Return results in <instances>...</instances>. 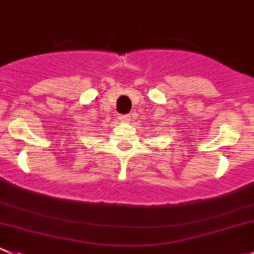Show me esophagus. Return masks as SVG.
<instances>
[{"label":"esophagus","instance_id":"obj_1","mask_svg":"<svg viewBox=\"0 0 254 254\" xmlns=\"http://www.w3.org/2000/svg\"><path fill=\"white\" fill-rule=\"evenodd\" d=\"M119 119L122 120V122H127V120H130V115H122Z\"/></svg>","mask_w":254,"mask_h":254}]
</instances>
